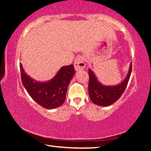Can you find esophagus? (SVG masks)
<instances>
[{
	"label": "esophagus",
	"instance_id": "esophagus-1",
	"mask_svg": "<svg viewBox=\"0 0 151 151\" xmlns=\"http://www.w3.org/2000/svg\"><path fill=\"white\" fill-rule=\"evenodd\" d=\"M85 66L86 64L85 63V60L82 57H77L74 62V66H75V69L76 70H83L85 68Z\"/></svg>",
	"mask_w": 151,
	"mask_h": 151
}]
</instances>
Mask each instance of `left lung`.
<instances>
[{"instance_id": "8db88e82", "label": "left lung", "mask_w": 151, "mask_h": 151, "mask_svg": "<svg viewBox=\"0 0 151 151\" xmlns=\"http://www.w3.org/2000/svg\"><path fill=\"white\" fill-rule=\"evenodd\" d=\"M132 72V63L129 70L123 81L115 86L103 85L97 80L93 70L88 69V94L91 101L99 106H108L118 100L127 86Z\"/></svg>"}]
</instances>
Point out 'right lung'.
I'll return each mask as SVG.
<instances>
[{
  "mask_svg": "<svg viewBox=\"0 0 151 151\" xmlns=\"http://www.w3.org/2000/svg\"><path fill=\"white\" fill-rule=\"evenodd\" d=\"M20 68L22 85L36 103L47 109L57 108L64 103L68 85L75 73L73 65L61 67L55 77L47 82L37 81L30 77L21 63Z\"/></svg>",
  "mask_w": 151,
  "mask_h": 151,
  "instance_id": "right-lung-1",
  "label": "right lung"
}]
</instances>
